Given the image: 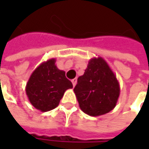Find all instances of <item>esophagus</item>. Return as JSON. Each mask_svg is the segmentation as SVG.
I'll return each instance as SVG.
<instances>
[{
	"mask_svg": "<svg viewBox=\"0 0 149 149\" xmlns=\"http://www.w3.org/2000/svg\"><path fill=\"white\" fill-rule=\"evenodd\" d=\"M71 81L72 84H73V86H75V84L77 83V79H73Z\"/></svg>",
	"mask_w": 149,
	"mask_h": 149,
	"instance_id": "34e87169",
	"label": "esophagus"
}]
</instances>
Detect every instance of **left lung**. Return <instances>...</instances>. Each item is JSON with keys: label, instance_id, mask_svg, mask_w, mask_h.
Listing matches in <instances>:
<instances>
[{"label": "left lung", "instance_id": "8db88e82", "mask_svg": "<svg viewBox=\"0 0 149 149\" xmlns=\"http://www.w3.org/2000/svg\"><path fill=\"white\" fill-rule=\"evenodd\" d=\"M80 109L96 117L110 112L117 104L119 83L102 57L92 58L74 89Z\"/></svg>", "mask_w": 149, "mask_h": 149}]
</instances>
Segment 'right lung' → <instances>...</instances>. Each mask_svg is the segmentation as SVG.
Returning <instances> with one entry per match:
<instances>
[{
	"instance_id": "1",
	"label": "right lung",
	"mask_w": 149,
	"mask_h": 149,
	"mask_svg": "<svg viewBox=\"0 0 149 149\" xmlns=\"http://www.w3.org/2000/svg\"><path fill=\"white\" fill-rule=\"evenodd\" d=\"M71 81L65 72L55 65V59L41 63L33 71L26 86L28 100L38 110L47 112L55 109L67 89H72Z\"/></svg>"
}]
</instances>
